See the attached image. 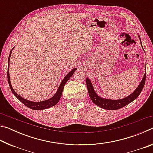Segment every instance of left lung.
I'll return each instance as SVG.
<instances>
[{
	"instance_id": "obj_1",
	"label": "left lung",
	"mask_w": 153,
	"mask_h": 153,
	"mask_svg": "<svg viewBox=\"0 0 153 153\" xmlns=\"http://www.w3.org/2000/svg\"><path fill=\"white\" fill-rule=\"evenodd\" d=\"M139 38H140V41L141 42L140 38L139 37ZM146 74L145 73L143 78H142V80L140 82V84H139L138 88L135 90V91H134L130 95H129L128 97L122 98V99L111 100V99H106V98H102L101 97H100L95 92L90 80L88 78H86V85H87L88 92L90 98H91L92 101L94 102L95 105H98V107H101L102 108H105V109H107V110H117V109H119V108H121L123 107H125V106H126L127 105L129 104V103L132 102L133 100H135L136 98L138 97L144 88L145 81H146Z\"/></svg>"
}]
</instances>
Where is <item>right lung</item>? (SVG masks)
<instances>
[{
    "label": "right lung",
    "instance_id": "add662e5",
    "mask_svg": "<svg viewBox=\"0 0 153 153\" xmlns=\"http://www.w3.org/2000/svg\"><path fill=\"white\" fill-rule=\"evenodd\" d=\"M11 53H10L9 55V57L8 59V71H7V78H8V82H9V85L10 88H11L12 92L13 93V94L17 97V98L19 100H20L23 104L25 105L26 107L28 108H32V109L33 110H43V109H46V108H50L53 106L55 105L56 104H57L58 102L60 100V98L61 97L62 93H63V88L65 84H66V82L68 81L69 78L72 76V75L74 74V71L76 70V68H74L73 70H71L68 74L64 77V79H63V81L61 83L60 86H59V88L57 90V91L55 93V94L53 96V97L49 98V99L45 100V101H41V102H32L30 101V100H28L26 99H24L22 97H21L19 95H18L16 92L14 91V90L13 89L12 86L11 84V81H10V77H9V59H10V56H11Z\"/></svg>",
    "mask_w": 153,
    "mask_h": 153
}]
</instances>
